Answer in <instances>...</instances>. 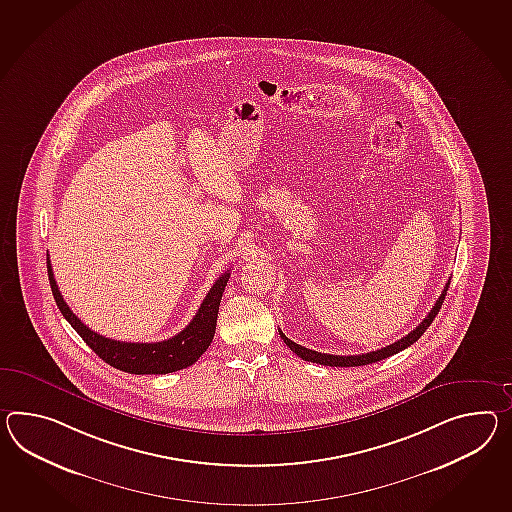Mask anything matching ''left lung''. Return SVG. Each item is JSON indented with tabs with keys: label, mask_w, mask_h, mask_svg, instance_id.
Instances as JSON below:
<instances>
[{
	"label": "left lung",
	"mask_w": 512,
	"mask_h": 512,
	"mask_svg": "<svg viewBox=\"0 0 512 512\" xmlns=\"http://www.w3.org/2000/svg\"><path fill=\"white\" fill-rule=\"evenodd\" d=\"M449 281L446 283V287L442 290V294L438 296L437 303L433 305L431 312L425 316L424 320L420 322V325L416 329H412L411 333L407 337L399 338L398 342L390 344L387 348L377 349V351H370V353H362V355H329V353H320V351H314V349L303 348L300 344L292 342L290 338L285 337V333L279 329V335L285 340L288 348L292 349L298 357H301L303 361L316 362V364H324V366H364V364H372V362L383 361L390 355H396L401 349L409 348L411 344H414L418 338L422 337L425 333V329L429 325L433 324L435 316H437L444 298H446V292H448Z\"/></svg>",
	"instance_id": "8db88e82"
}]
</instances>
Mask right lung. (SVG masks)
<instances>
[{"label":"right lung","instance_id":"obj_1","mask_svg":"<svg viewBox=\"0 0 512 512\" xmlns=\"http://www.w3.org/2000/svg\"><path fill=\"white\" fill-rule=\"evenodd\" d=\"M229 270L222 277L214 281L209 294L200 305L192 322L175 337L161 342H120L113 338L101 337L96 331L88 329L70 307L66 305L59 287L55 283L53 270H51L50 257H48V277H50L51 292L59 311L63 312L68 324L74 327L79 337L87 342L90 349L114 368L127 372V374H170L183 370L200 359L201 355L211 346L214 331H216V318L220 301L224 294L225 285L229 281Z\"/></svg>","mask_w":512,"mask_h":512}]
</instances>
